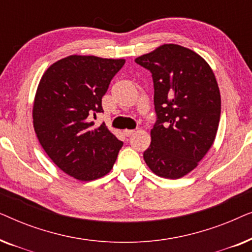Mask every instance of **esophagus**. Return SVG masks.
<instances>
[{
    "mask_svg": "<svg viewBox=\"0 0 252 252\" xmlns=\"http://www.w3.org/2000/svg\"><path fill=\"white\" fill-rule=\"evenodd\" d=\"M134 133H135V130H134V129H125V130H124V134H125L126 136H132Z\"/></svg>",
    "mask_w": 252,
    "mask_h": 252,
    "instance_id": "1",
    "label": "esophagus"
}]
</instances>
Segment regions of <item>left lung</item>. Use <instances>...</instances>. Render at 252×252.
<instances>
[{
    "instance_id": "obj_1",
    "label": "left lung",
    "mask_w": 252,
    "mask_h": 252,
    "mask_svg": "<svg viewBox=\"0 0 252 252\" xmlns=\"http://www.w3.org/2000/svg\"><path fill=\"white\" fill-rule=\"evenodd\" d=\"M135 63L151 72L157 116L143 158L155 174L179 179L216 139L221 111L216 77L198 54L179 44H163Z\"/></svg>"
}]
</instances>
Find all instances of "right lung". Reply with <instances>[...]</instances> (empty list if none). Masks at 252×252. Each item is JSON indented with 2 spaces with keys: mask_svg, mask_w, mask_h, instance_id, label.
<instances>
[{
  "mask_svg": "<svg viewBox=\"0 0 252 252\" xmlns=\"http://www.w3.org/2000/svg\"><path fill=\"white\" fill-rule=\"evenodd\" d=\"M125 60L72 55L41 78L33 105V125L50 159L80 181L108 174L123 142L92 117L103 112L102 97Z\"/></svg>",
  "mask_w": 252,
  "mask_h": 252,
  "instance_id": "add662e5",
  "label": "right lung"
}]
</instances>
